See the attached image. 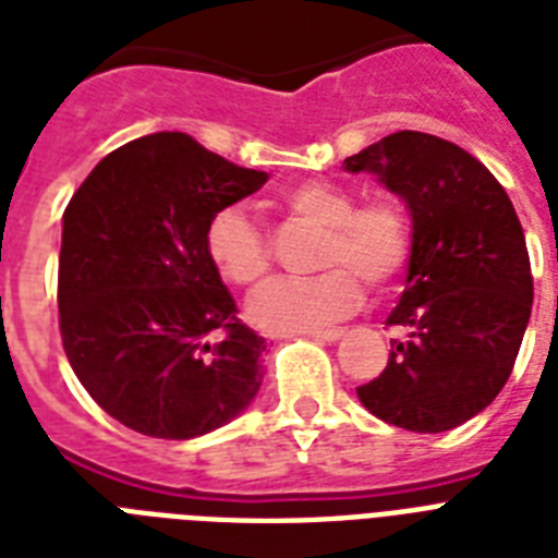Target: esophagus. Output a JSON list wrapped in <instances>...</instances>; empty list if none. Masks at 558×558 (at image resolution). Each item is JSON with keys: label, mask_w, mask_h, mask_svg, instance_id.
<instances>
[{"label": "esophagus", "mask_w": 558, "mask_h": 558, "mask_svg": "<svg viewBox=\"0 0 558 558\" xmlns=\"http://www.w3.org/2000/svg\"><path fill=\"white\" fill-rule=\"evenodd\" d=\"M306 336H313L315 341H339L344 336V327H330V330H310Z\"/></svg>", "instance_id": "34e87169"}]
</instances>
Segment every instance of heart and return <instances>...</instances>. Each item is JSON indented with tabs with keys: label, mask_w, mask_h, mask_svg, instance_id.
Listing matches in <instances>:
<instances>
[{
	"label": "heart",
	"mask_w": 558,
	"mask_h": 558,
	"mask_svg": "<svg viewBox=\"0 0 558 558\" xmlns=\"http://www.w3.org/2000/svg\"><path fill=\"white\" fill-rule=\"evenodd\" d=\"M278 202L295 217L324 228L313 278H275L248 298V322L266 332H306L356 310L362 283L388 289L405 271L414 228L405 205L376 193L356 202V193L336 182L304 179L280 187ZM205 252L214 269L236 287L260 280L269 248L260 226L243 208L228 205L208 219Z\"/></svg>",
	"instance_id": "1"
}]
</instances>
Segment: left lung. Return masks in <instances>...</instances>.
Here are the masks:
<instances>
[{
  "label": "left lung",
  "instance_id": "obj_1",
  "mask_svg": "<svg viewBox=\"0 0 558 558\" xmlns=\"http://www.w3.org/2000/svg\"><path fill=\"white\" fill-rule=\"evenodd\" d=\"M405 202L414 245L388 324V367L356 388L385 423L458 428L510 379L533 306L527 243L510 196L463 147L402 130L344 159Z\"/></svg>",
  "mask_w": 558,
  "mask_h": 558
}]
</instances>
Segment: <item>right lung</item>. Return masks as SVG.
Returning <instances> with one entry per match:
<instances>
[{
	"label": "right lung",
	"mask_w": 558,
	"mask_h": 558,
	"mask_svg": "<svg viewBox=\"0 0 558 558\" xmlns=\"http://www.w3.org/2000/svg\"><path fill=\"white\" fill-rule=\"evenodd\" d=\"M266 179L191 135L153 133L100 159L69 202L60 336L74 376L126 428L191 440L257 397L266 341L236 318L205 228Z\"/></svg>",
	"instance_id": "obj_1"
}]
</instances>
